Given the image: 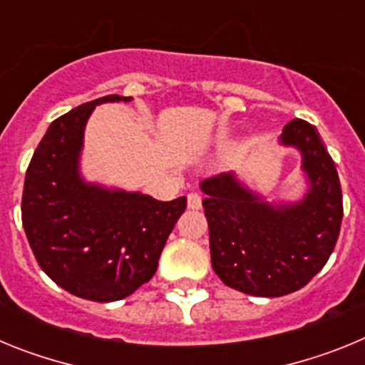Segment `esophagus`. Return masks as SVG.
<instances>
[{"mask_svg":"<svg viewBox=\"0 0 365 365\" xmlns=\"http://www.w3.org/2000/svg\"><path fill=\"white\" fill-rule=\"evenodd\" d=\"M201 206H202L201 193H197V192L188 193V208H190V210H199Z\"/></svg>","mask_w":365,"mask_h":365,"instance_id":"obj_1","label":"esophagus"}]
</instances>
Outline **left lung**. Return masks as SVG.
<instances>
[{"label":"left lung","instance_id":"1","mask_svg":"<svg viewBox=\"0 0 365 365\" xmlns=\"http://www.w3.org/2000/svg\"><path fill=\"white\" fill-rule=\"evenodd\" d=\"M279 143L302 153L309 190L298 202H267L232 172L201 182L215 274L235 291L261 298L307 285L333 254L344 217L336 166L314 125L294 118Z\"/></svg>","mask_w":365,"mask_h":365}]
</instances>
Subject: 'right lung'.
Instances as JSON below:
<instances>
[{
  "label": "right lung",
  "instance_id": "right-lung-1",
  "mask_svg": "<svg viewBox=\"0 0 365 365\" xmlns=\"http://www.w3.org/2000/svg\"><path fill=\"white\" fill-rule=\"evenodd\" d=\"M120 100L131 96H102L56 118L32 155L21 197V221L38 265L56 285L91 302H117L150 282L186 210V197L157 201L80 175L87 118L95 106Z\"/></svg>",
  "mask_w": 365,
  "mask_h": 365
}]
</instances>
